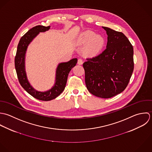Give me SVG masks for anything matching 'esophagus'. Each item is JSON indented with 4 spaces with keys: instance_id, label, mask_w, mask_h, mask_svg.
<instances>
[{
    "instance_id": "esophagus-1",
    "label": "esophagus",
    "mask_w": 152,
    "mask_h": 152,
    "mask_svg": "<svg viewBox=\"0 0 152 152\" xmlns=\"http://www.w3.org/2000/svg\"><path fill=\"white\" fill-rule=\"evenodd\" d=\"M83 63V60L82 59H78V61H77V64H80V65L82 64Z\"/></svg>"
}]
</instances>
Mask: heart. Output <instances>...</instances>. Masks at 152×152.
Here are the masks:
<instances>
[{
  "label": "heart",
  "instance_id": "obj_1",
  "mask_svg": "<svg viewBox=\"0 0 152 152\" xmlns=\"http://www.w3.org/2000/svg\"><path fill=\"white\" fill-rule=\"evenodd\" d=\"M78 43L80 45H87L85 52L89 55H95L103 48L104 39L102 36L96 35L94 31H88L80 35Z\"/></svg>",
  "mask_w": 152,
  "mask_h": 152
}]
</instances>
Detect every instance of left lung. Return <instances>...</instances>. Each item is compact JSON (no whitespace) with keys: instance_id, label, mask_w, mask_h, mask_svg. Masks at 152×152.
I'll use <instances>...</instances> for the list:
<instances>
[{"instance_id":"left-lung-1","label":"left lung","mask_w":152,"mask_h":152,"mask_svg":"<svg viewBox=\"0 0 152 152\" xmlns=\"http://www.w3.org/2000/svg\"><path fill=\"white\" fill-rule=\"evenodd\" d=\"M107 34L106 49L83 64L86 88L92 94L110 98L127 87L134 69L133 48L121 32L102 27Z\"/></svg>"}]
</instances>
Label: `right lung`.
<instances>
[{"instance_id": "right-lung-1", "label": "right lung", "mask_w": 152, "mask_h": 152, "mask_svg": "<svg viewBox=\"0 0 152 152\" xmlns=\"http://www.w3.org/2000/svg\"><path fill=\"white\" fill-rule=\"evenodd\" d=\"M50 26L38 25L33 27L26 33L20 39L18 45L16 55L15 58V66L18 78L22 88L33 97L49 101L55 99L64 91L68 75L71 69L76 65L77 59H73L67 62L61 63L58 66L56 72V80L54 86L49 91H39L35 90L29 83L25 71V55L28 46L33 39L40 33L48 31Z\"/></svg>"}]
</instances>
